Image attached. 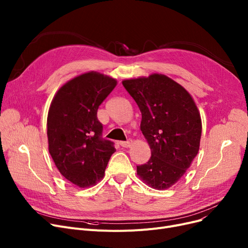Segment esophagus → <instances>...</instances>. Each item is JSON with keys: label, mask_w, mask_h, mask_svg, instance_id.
Here are the masks:
<instances>
[{"label": "esophagus", "mask_w": 248, "mask_h": 248, "mask_svg": "<svg viewBox=\"0 0 248 248\" xmlns=\"http://www.w3.org/2000/svg\"><path fill=\"white\" fill-rule=\"evenodd\" d=\"M120 145H121V147H123V148H129V147L132 146V140H126V141H121Z\"/></svg>", "instance_id": "34e87169"}]
</instances>
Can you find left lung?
Returning <instances> with one entry per match:
<instances>
[{
    "label": "left lung",
    "instance_id": "1",
    "mask_svg": "<svg viewBox=\"0 0 248 248\" xmlns=\"http://www.w3.org/2000/svg\"><path fill=\"white\" fill-rule=\"evenodd\" d=\"M123 85L141 112L140 131L152 152L146 164L137 166V174L149 187L166 190L199 152L200 112L188 91L164 74L124 79Z\"/></svg>",
    "mask_w": 248,
    "mask_h": 248
}]
</instances>
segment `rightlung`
Masks as SVG:
<instances>
[{
	"mask_svg": "<svg viewBox=\"0 0 248 248\" xmlns=\"http://www.w3.org/2000/svg\"><path fill=\"white\" fill-rule=\"evenodd\" d=\"M112 77L96 71L63 84L51 101L47 116L48 149L60 174L86 188L104 176L113 142L101 138L97 109L116 86Z\"/></svg>",
	"mask_w": 248,
	"mask_h": 248,
	"instance_id": "add662e5",
	"label": "right lung"
}]
</instances>
